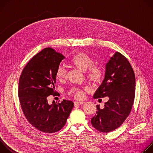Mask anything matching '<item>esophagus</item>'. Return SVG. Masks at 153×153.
<instances>
[{"label": "esophagus", "instance_id": "34e87169", "mask_svg": "<svg viewBox=\"0 0 153 153\" xmlns=\"http://www.w3.org/2000/svg\"><path fill=\"white\" fill-rule=\"evenodd\" d=\"M85 102H82V101H76L74 102V105H82Z\"/></svg>", "mask_w": 153, "mask_h": 153}]
</instances>
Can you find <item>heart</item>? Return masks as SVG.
I'll return each mask as SVG.
<instances>
[{
  "label": "heart",
  "instance_id": "b5f03b06",
  "mask_svg": "<svg viewBox=\"0 0 153 153\" xmlns=\"http://www.w3.org/2000/svg\"><path fill=\"white\" fill-rule=\"evenodd\" d=\"M70 63L73 67L85 72L86 78L93 83L99 82L103 76V71L101 67L94 65V61L91 57L82 52L76 53L70 60ZM57 79L63 81L67 77V71L62 67H59L56 72ZM68 94L76 99H82L84 96L83 89L79 87H73Z\"/></svg>",
  "mask_w": 153,
  "mask_h": 153
}]
</instances>
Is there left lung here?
I'll use <instances>...</instances> for the list:
<instances>
[{
	"label": "left lung",
	"mask_w": 153,
	"mask_h": 153,
	"mask_svg": "<svg viewBox=\"0 0 153 153\" xmlns=\"http://www.w3.org/2000/svg\"><path fill=\"white\" fill-rule=\"evenodd\" d=\"M105 78L94 94V99L108 97L104 108L97 105L91 123L102 133L119 128L129 116L134 100L136 79L131 65L119 52L106 63Z\"/></svg>",
	"instance_id": "obj_1"
}]
</instances>
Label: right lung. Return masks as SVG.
Wrapping results in <instances>:
<instances>
[{
	"label": "right lung",
	"mask_w": 153,
	"mask_h": 153,
	"mask_svg": "<svg viewBox=\"0 0 153 153\" xmlns=\"http://www.w3.org/2000/svg\"><path fill=\"white\" fill-rule=\"evenodd\" d=\"M65 57L51 48L35 55L24 67L19 79L18 95L22 110L30 123L45 133L61 129L74 106L71 100L48 102V96H56V72Z\"/></svg>",
	"instance_id": "1"
}]
</instances>
